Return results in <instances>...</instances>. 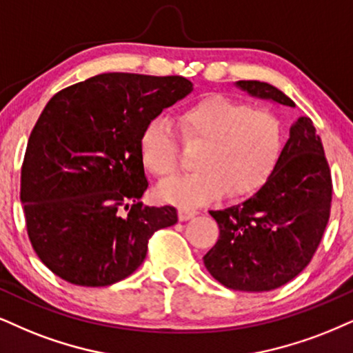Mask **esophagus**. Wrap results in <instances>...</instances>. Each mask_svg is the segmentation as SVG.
<instances>
[{
  "mask_svg": "<svg viewBox=\"0 0 353 353\" xmlns=\"http://www.w3.org/2000/svg\"><path fill=\"white\" fill-rule=\"evenodd\" d=\"M198 214L196 210H191V208H185L181 206L180 210H178V216H180V221H188L191 217H194Z\"/></svg>",
  "mask_w": 353,
  "mask_h": 353,
  "instance_id": "esophagus-1",
  "label": "esophagus"
}]
</instances>
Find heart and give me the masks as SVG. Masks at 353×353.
I'll list each match as a JSON object with an SVG mask.
<instances>
[{
    "mask_svg": "<svg viewBox=\"0 0 353 353\" xmlns=\"http://www.w3.org/2000/svg\"><path fill=\"white\" fill-rule=\"evenodd\" d=\"M185 139L206 142L199 170L170 176L159 186L167 203L196 206L223 196L254 193L268 180L280 160L285 134L281 121L267 110H252L237 99L210 94L186 106L178 116ZM141 155L157 176H167L178 165L180 142L165 117H154L141 134Z\"/></svg>",
    "mask_w": 353,
    "mask_h": 353,
    "instance_id": "heart-1",
    "label": "heart"
}]
</instances>
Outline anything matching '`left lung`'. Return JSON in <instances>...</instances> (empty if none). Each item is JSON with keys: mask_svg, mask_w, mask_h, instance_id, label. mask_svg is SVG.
<instances>
[{"mask_svg": "<svg viewBox=\"0 0 353 353\" xmlns=\"http://www.w3.org/2000/svg\"><path fill=\"white\" fill-rule=\"evenodd\" d=\"M250 97L294 108L276 86L236 81ZM332 201V178L310 117L291 125L276 168L254 196L210 214L219 224L204 267L225 288L270 291L298 276L319 247Z\"/></svg>", "mask_w": 353, "mask_h": 353, "instance_id": "left-lung-1", "label": "left lung"}]
</instances>
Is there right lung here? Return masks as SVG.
Here are the masks:
<instances>
[{
  "instance_id": "add662e5",
  "label": "right lung",
  "mask_w": 353,
  "mask_h": 353,
  "mask_svg": "<svg viewBox=\"0 0 353 353\" xmlns=\"http://www.w3.org/2000/svg\"><path fill=\"white\" fill-rule=\"evenodd\" d=\"M193 91L183 77L101 73L50 98L21 170L29 241L42 263L78 286L132 275L155 230L178 223L173 206H143L149 181L141 134Z\"/></svg>"
}]
</instances>
